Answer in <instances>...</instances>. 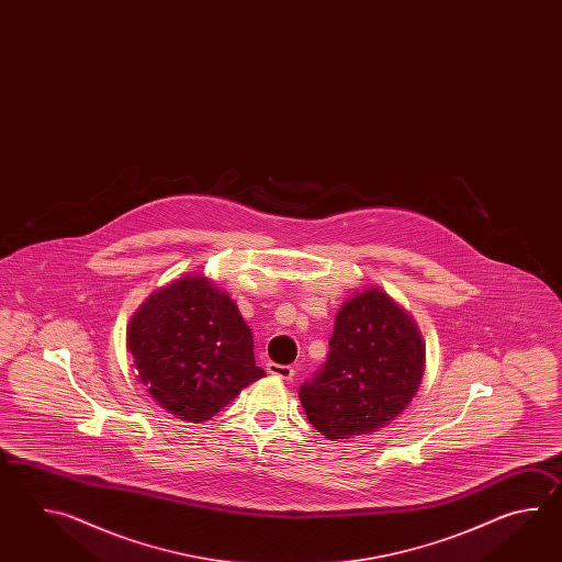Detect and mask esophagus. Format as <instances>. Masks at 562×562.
Masks as SVG:
<instances>
[{
  "instance_id": "obj_1",
  "label": "esophagus",
  "mask_w": 562,
  "mask_h": 562,
  "mask_svg": "<svg viewBox=\"0 0 562 562\" xmlns=\"http://www.w3.org/2000/svg\"><path fill=\"white\" fill-rule=\"evenodd\" d=\"M267 371H269L271 375L281 378V380H293V375H295V371H293L291 366H281V363H276V361L267 363Z\"/></svg>"
}]
</instances>
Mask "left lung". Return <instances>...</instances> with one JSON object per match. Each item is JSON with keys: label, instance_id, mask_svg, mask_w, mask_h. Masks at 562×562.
<instances>
[{"label": "left lung", "instance_id": "left-lung-1", "mask_svg": "<svg viewBox=\"0 0 562 562\" xmlns=\"http://www.w3.org/2000/svg\"><path fill=\"white\" fill-rule=\"evenodd\" d=\"M424 356L416 323L383 291L349 299L335 317L325 363L299 387L311 426L329 440L387 426L418 392Z\"/></svg>", "mask_w": 562, "mask_h": 562}]
</instances>
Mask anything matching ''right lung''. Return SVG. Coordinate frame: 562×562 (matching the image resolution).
I'll use <instances>...</instances> for the list:
<instances>
[{"mask_svg":"<svg viewBox=\"0 0 562 562\" xmlns=\"http://www.w3.org/2000/svg\"><path fill=\"white\" fill-rule=\"evenodd\" d=\"M128 349L158 406L196 424L265 375L251 329L206 277H182L146 299L132 317Z\"/></svg>","mask_w":562,"mask_h":562,"instance_id":"add662e5","label":"right lung"}]
</instances>
